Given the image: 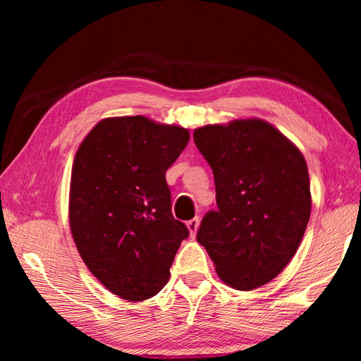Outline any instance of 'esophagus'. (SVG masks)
Instances as JSON below:
<instances>
[{
  "instance_id": "1",
  "label": "esophagus",
  "mask_w": 361,
  "mask_h": 361,
  "mask_svg": "<svg viewBox=\"0 0 361 361\" xmlns=\"http://www.w3.org/2000/svg\"><path fill=\"white\" fill-rule=\"evenodd\" d=\"M186 226H188V229H189V234H191V237H194L195 232H197V229H199V218L189 219V221L186 223Z\"/></svg>"
}]
</instances>
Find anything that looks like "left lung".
I'll return each instance as SVG.
<instances>
[{
  "label": "left lung",
  "instance_id": "8db88e82",
  "mask_svg": "<svg viewBox=\"0 0 361 361\" xmlns=\"http://www.w3.org/2000/svg\"><path fill=\"white\" fill-rule=\"evenodd\" d=\"M194 143L213 170L218 205L204 216L197 242L224 283L259 288L283 271L307 228L312 199L305 159L256 118L199 127Z\"/></svg>",
  "mask_w": 361,
  "mask_h": 361
}]
</instances>
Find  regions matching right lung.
Here are the masks:
<instances>
[{"mask_svg":"<svg viewBox=\"0 0 361 361\" xmlns=\"http://www.w3.org/2000/svg\"><path fill=\"white\" fill-rule=\"evenodd\" d=\"M189 130L145 116L100 121L79 145L70 183V229L85 266L126 301L156 296L189 235L172 215L167 169Z\"/></svg>","mask_w":361,"mask_h":361,"instance_id":"1","label":"right lung"}]
</instances>
